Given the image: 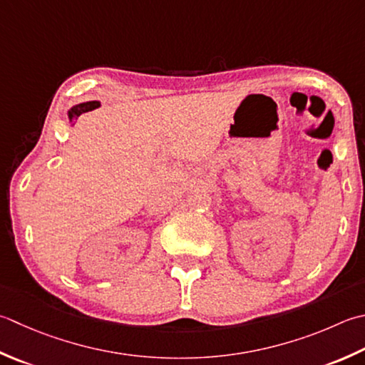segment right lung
<instances>
[{"label": "right lung", "mask_w": 365, "mask_h": 365, "mask_svg": "<svg viewBox=\"0 0 365 365\" xmlns=\"http://www.w3.org/2000/svg\"><path fill=\"white\" fill-rule=\"evenodd\" d=\"M101 106L99 101H87V103H81V104H76L71 107L68 110V118H69V123H73L74 120H77L78 115H82L85 112H90V110H95L98 107Z\"/></svg>", "instance_id": "add662e5"}]
</instances>
